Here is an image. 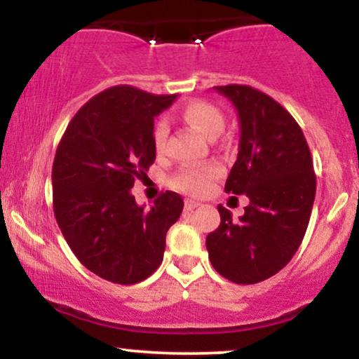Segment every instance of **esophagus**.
<instances>
[{"mask_svg": "<svg viewBox=\"0 0 359 359\" xmlns=\"http://www.w3.org/2000/svg\"><path fill=\"white\" fill-rule=\"evenodd\" d=\"M199 203H197V201H192V199H185V203H184V208H185V211H194V209L196 208H199Z\"/></svg>", "mask_w": 359, "mask_h": 359, "instance_id": "34e87169", "label": "esophagus"}]
</instances>
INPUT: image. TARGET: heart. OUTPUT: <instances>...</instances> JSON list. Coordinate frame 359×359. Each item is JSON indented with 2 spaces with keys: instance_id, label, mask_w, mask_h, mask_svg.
I'll use <instances>...</instances> for the list:
<instances>
[{
  "instance_id": "b5f03b06",
  "label": "heart",
  "mask_w": 359,
  "mask_h": 359,
  "mask_svg": "<svg viewBox=\"0 0 359 359\" xmlns=\"http://www.w3.org/2000/svg\"><path fill=\"white\" fill-rule=\"evenodd\" d=\"M184 121L194 130L199 131L205 138L214 140L217 138L224 130V114L217 106L211 104L208 101H194L189 106H185L182 113ZM168 137V125L165 119H160L155 123L154 128V145L158 154L165 150ZM221 174V168L214 163L203 167H185L179 170L172 179L174 187L179 189L191 196H203L211 189L214 180Z\"/></svg>"
}]
</instances>
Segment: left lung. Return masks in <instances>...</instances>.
<instances>
[{
  "label": "left lung",
  "mask_w": 359,
  "mask_h": 359,
  "mask_svg": "<svg viewBox=\"0 0 359 359\" xmlns=\"http://www.w3.org/2000/svg\"><path fill=\"white\" fill-rule=\"evenodd\" d=\"M240 118L238 158L224 191L250 204L238 221L217 205L221 224L205 238L214 270L234 283H258L290 262L306 234L316 197V174L302 130L292 114L262 90L214 88Z\"/></svg>",
  "instance_id": "1"
}]
</instances>
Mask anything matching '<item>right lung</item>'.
<instances>
[{"label":"right lung","instance_id":"obj_1","mask_svg":"<svg viewBox=\"0 0 359 359\" xmlns=\"http://www.w3.org/2000/svg\"><path fill=\"white\" fill-rule=\"evenodd\" d=\"M177 94L155 96L133 86L96 94L71 119L52 167L53 214L86 269L131 285L158 269L182 197L162 192L150 209L130 189L155 162L154 119Z\"/></svg>","mask_w":359,"mask_h":359}]
</instances>
